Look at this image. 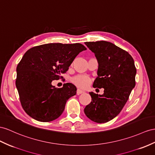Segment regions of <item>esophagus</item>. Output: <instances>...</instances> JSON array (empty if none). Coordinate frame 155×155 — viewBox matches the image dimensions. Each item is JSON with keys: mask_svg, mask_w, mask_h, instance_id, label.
<instances>
[{"mask_svg": "<svg viewBox=\"0 0 155 155\" xmlns=\"http://www.w3.org/2000/svg\"><path fill=\"white\" fill-rule=\"evenodd\" d=\"M82 93H84V91H82V90H80V89H77V95L81 94H82Z\"/></svg>", "mask_w": 155, "mask_h": 155, "instance_id": "34e87169", "label": "esophagus"}]
</instances>
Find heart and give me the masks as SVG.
Listing matches in <instances>:
<instances>
[{
	"label": "heart",
	"instance_id": "obj_1",
	"mask_svg": "<svg viewBox=\"0 0 155 155\" xmlns=\"http://www.w3.org/2000/svg\"><path fill=\"white\" fill-rule=\"evenodd\" d=\"M71 81L78 88L84 89L90 84L92 80L89 77L85 76V75L78 74L71 78Z\"/></svg>",
	"mask_w": 155,
	"mask_h": 155
}]
</instances>
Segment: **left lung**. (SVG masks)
<instances>
[{
  "label": "left lung",
  "instance_id": "1",
  "mask_svg": "<svg viewBox=\"0 0 155 155\" xmlns=\"http://www.w3.org/2000/svg\"><path fill=\"white\" fill-rule=\"evenodd\" d=\"M98 60V77L94 88H104L103 95L89 92L92 101L84 113L91 120L105 123L120 113L136 86V68L128 51L107 41L86 42Z\"/></svg>",
  "mask_w": 155,
  "mask_h": 155
}]
</instances>
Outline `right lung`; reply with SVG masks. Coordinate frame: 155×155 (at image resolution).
<instances>
[{"label": "right lung", "mask_w": 155, "mask_h": 155, "mask_svg": "<svg viewBox=\"0 0 155 155\" xmlns=\"http://www.w3.org/2000/svg\"><path fill=\"white\" fill-rule=\"evenodd\" d=\"M86 48L80 43L46 44L27 50L17 66L15 85L23 109L40 122H50L61 115L67 101L77 88L65 83L62 88L51 85L69 69L77 55Z\"/></svg>", "instance_id": "right-lung-1"}]
</instances>
